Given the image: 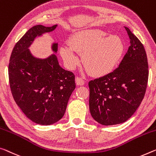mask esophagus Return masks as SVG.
Here are the masks:
<instances>
[{
  "label": "esophagus",
  "instance_id": "obj_1",
  "mask_svg": "<svg viewBox=\"0 0 156 156\" xmlns=\"http://www.w3.org/2000/svg\"><path fill=\"white\" fill-rule=\"evenodd\" d=\"M76 83L78 85H83L85 84V81L83 79L80 77H76Z\"/></svg>",
  "mask_w": 156,
  "mask_h": 156
}]
</instances>
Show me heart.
<instances>
[{"label": "heart", "instance_id": "1", "mask_svg": "<svg viewBox=\"0 0 156 156\" xmlns=\"http://www.w3.org/2000/svg\"><path fill=\"white\" fill-rule=\"evenodd\" d=\"M98 29L82 30L71 37L69 46L60 48V54L69 68L78 65L77 53L82 55L84 66L92 76L101 77L115 69L122 60L124 44L119 36Z\"/></svg>", "mask_w": 156, "mask_h": 156}]
</instances>
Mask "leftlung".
Instances as JSON below:
<instances>
[{"label":"left lung","instance_id":"obj_1","mask_svg":"<svg viewBox=\"0 0 156 156\" xmlns=\"http://www.w3.org/2000/svg\"><path fill=\"white\" fill-rule=\"evenodd\" d=\"M125 29L130 46L119 66L88 84L90 113L103 126L127 121L140 106L147 90L149 66L144 47L129 28Z\"/></svg>","mask_w":156,"mask_h":156}]
</instances>
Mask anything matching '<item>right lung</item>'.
Masks as SVG:
<instances>
[{"label":"right lung","instance_id":"right-lung-1","mask_svg":"<svg viewBox=\"0 0 156 156\" xmlns=\"http://www.w3.org/2000/svg\"><path fill=\"white\" fill-rule=\"evenodd\" d=\"M56 27L37 25L30 28L14 46L8 66L14 101L27 117L41 125L53 124L62 118L76 88L75 75L61 67L55 54L36 58L28 49L37 37ZM52 49L56 53L58 44Z\"/></svg>","mask_w":156,"mask_h":156}]
</instances>
